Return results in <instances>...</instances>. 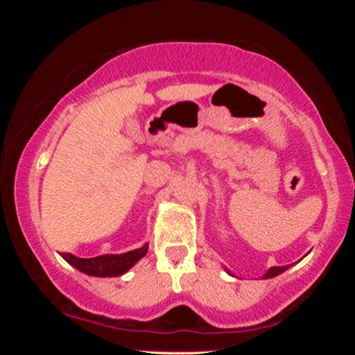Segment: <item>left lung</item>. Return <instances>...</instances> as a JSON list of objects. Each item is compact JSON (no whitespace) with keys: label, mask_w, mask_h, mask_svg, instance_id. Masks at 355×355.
<instances>
[{"label":"left lung","mask_w":355,"mask_h":355,"mask_svg":"<svg viewBox=\"0 0 355 355\" xmlns=\"http://www.w3.org/2000/svg\"><path fill=\"white\" fill-rule=\"evenodd\" d=\"M288 266H274L269 269V271L266 272V275H264V279H271V277H275V275L282 274L284 271H286Z\"/></svg>","instance_id":"left-lung-1"}]
</instances>
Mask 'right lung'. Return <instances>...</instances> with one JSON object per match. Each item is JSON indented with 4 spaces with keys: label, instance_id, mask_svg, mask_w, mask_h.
<instances>
[{
    "label": "right lung",
    "instance_id": "add662e5",
    "mask_svg": "<svg viewBox=\"0 0 355 355\" xmlns=\"http://www.w3.org/2000/svg\"><path fill=\"white\" fill-rule=\"evenodd\" d=\"M147 249L148 245L146 244L144 248L127 252V254H105L94 258H78L64 252L62 258L67 263H70L71 266H75L78 271L87 275H95V277H117V275L127 272L131 266H135L147 254Z\"/></svg>",
    "mask_w": 355,
    "mask_h": 355
}]
</instances>
